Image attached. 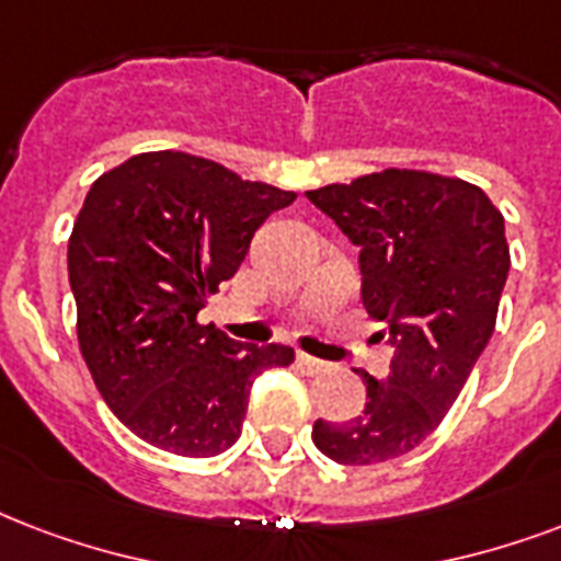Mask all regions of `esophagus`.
<instances>
[{
	"mask_svg": "<svg viewBox=\"0 0 561 561\" xmlns=\"http://www.w3.org/2000/svg\"><path fill=\"white\" fill-rule=\"evenodd\" d=\"M297 365L306 370V374H323L327 370V362H320V358L309 356V353H297Z\"/></svg>",
	"mask_w": 561,
	"mask_h": 561,
	"instance_id": "esophagus-1",
	"label": "esophagus"
}]
</instances>
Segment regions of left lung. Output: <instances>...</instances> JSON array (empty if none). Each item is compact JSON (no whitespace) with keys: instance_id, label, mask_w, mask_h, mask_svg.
Returning a JSON list of instances; mask_svg holds the SVG:
<instances>
[{"instance_id":"obj_1","label":"left lung","mask_w":561,"mask_h":561,"mask_svg":"<svg viewBox=\"0 0 561 561\" xmlns=\"http://www.w3.org/2000/svg\"><path fill=\"white\" fill-rule=\"evenodd\" d=\"M306 196L358 247L362 302L394 344L385 382L358 370L362 414L318 421L311 438L337 465L397 459L450 412L494 332L508 276L503 214L470 182L397 167Z\"/></svg>"}]
</instances>
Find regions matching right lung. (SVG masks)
I'll return each instance as SVG.
<instances>
[{"label": "right lung", "instance_id": "1", "mask_svg": "<svg viewBox=\"0 0 561 561\" xmlns=\"http://www.w3.org/2000/svg\"><path fill=\"white\" fill-rule=\"evenodd\" d=\"M297 199L187 152H140L91 185L67 247L79 347L102 400L158 450H229L250 385L294 350L241 344L196 314L255 229Z\"/></svg>", "mask_w": 561, "mask_h": 561}]
</instances>
